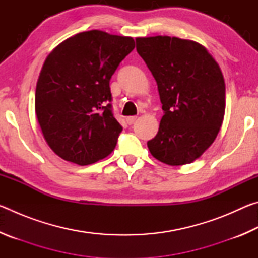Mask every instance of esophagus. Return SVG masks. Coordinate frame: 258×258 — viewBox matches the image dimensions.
Wrapping results in <instances>:
<instances>
[{
    "mask_svg": "<svg viewBox=\"0 0 258 258\" xmlns=\"http://www.w3.org/2000/svg\"><path fill=\"white\" fill-rule=\"evenodd\" d=\"M137 119H138L137 116H130V117H127V118H126V121H127L128 125H132V124H134V121Z\"/></svg>",
    "mask_w": 258,
    "mask_h": 258,
    "instance_id": "esophagus-1",
    "label": "esophagus"
}]
</instances>
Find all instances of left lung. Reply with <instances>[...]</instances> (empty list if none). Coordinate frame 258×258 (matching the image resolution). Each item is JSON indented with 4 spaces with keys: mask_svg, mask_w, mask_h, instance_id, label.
<instances>
[{
    "mask_svg": "<svg viewBox=\"0 0 258 258\" xmlns=\"http://www.w3.org/2000/svg\"><path fill=\"white\" fill-rule=\"evenodd\" d=\"M137 51L157 82L164 116L148 148L172 166L199 158L216 139L225 111L221 68L203 45L169 36L138 37Z\"/></svg>",
    "mask_w": 258,
    "mask_h": 258,
    "instance_id": "left-lung-1",
    "label": "left lung"
}]
</instances>
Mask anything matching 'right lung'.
Wrapping results in <instances>:
<instances>
[{
    "label": "right lung",
    "mask_w": 258,
    "mask_h": 258,
    "mask_svg": "<svg viewBox=\"0 0 258 258\" xmlns=\"http://www.w3.org/2000/svg\"><path fill=\"white\" fill-rule=\"evenodd\" d=\"M134 46L132 37L94 29L67 38L47 55L35 111L47 145L62 159L84 166L115 149L123 127L113 117L109 83Z\"/></svg>",
    "instance_id": "obj_1"
}]
</instances>
